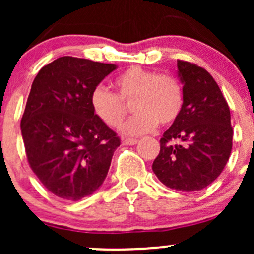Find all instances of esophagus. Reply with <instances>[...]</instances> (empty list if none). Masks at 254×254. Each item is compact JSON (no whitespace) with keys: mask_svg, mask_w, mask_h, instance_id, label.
I'll return each mask as SVG.
<instances>
[{"mask_svg":"<svg viewBox=\"0 0 254 254\" xmlns=\"http://www.w3.org/2000/svg\"><path fill=\"white\" fill-rule=\"evenodd\" d=\"M123 145H135L137 143V139H123Z\"/></svg>","mask_w":254,"mask_h":254,"instance_id":"obj_1","label":"esophagus"}]
</instances>
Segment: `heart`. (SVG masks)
I'll return each instance as SVG.
<instances>
[{"instance_id":"1","label":"heart","mask_w":254,"mask_h":254,"mask_svg":"<svg viewBox=\"0 0 254 254\" xmlns=\"http://www.w3.org/2000/svg\"><path fill=\"white\" fill-rule=\"evenodd\" d=\"M117 94L102 86L91 92L89 103L94 115L109 127H119L127 115L125 103L131 102L135 113L122 127L125 135H142L157 124L176 122L184 103L183 87L176 76L131 66L114 81Z\"/></svg>"}]
</instances>
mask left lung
Returning <instances> with one entry per match:
<instances>
[{
    "mask_svg": "<svg viewBox=\"0 0 254 254\" xmlns=\"http://www.w3.org/2000/svg\"><path fill=\"white\" fill-rule=\"evenodd\" d=\"M184 103L177 120L161 137L152 171L168 188L198 191L211 184L232 148L229 104L212 76L200 66L178 60Z\"/></svg>",
    "mask_w": 254,
    "mask_h": 254,
    "instance_id": "obj_1",
    "label": "left lung"
}]
</instances>
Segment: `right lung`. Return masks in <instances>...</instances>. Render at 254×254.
<instances>
[{
  "label": "right lung",
  "mask_w": 254,
  "mask_h": 254,
  "mask_svg": "<svg viewBox=\"0 0 254 254\" xmlns=\"http://www.w3.org/2000/svg\"><path fill=\"white\" fill-rule=\"evenodd\" d=\"M113 64L63 56L40 68L20 120L28 163L58 198L76 201L106 179L120 139L92 111L89 97Z\"/></svg>",
  "instance_id": "add662e5"
}]
</instances>
